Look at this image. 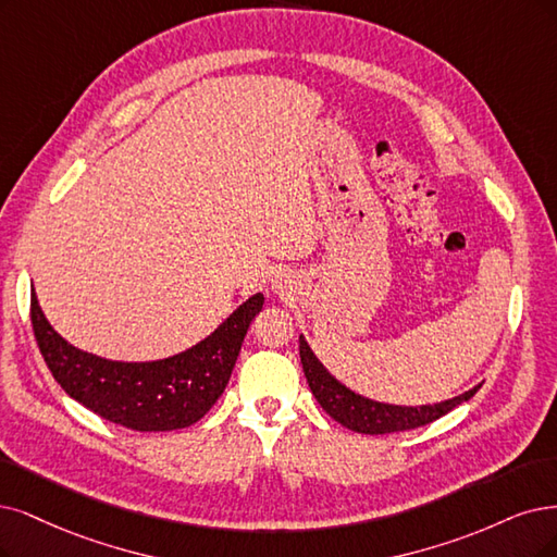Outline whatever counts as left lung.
<instances>
[{"mask_svg": "<svg viewBox=\"0 0 557 557\" xmlns=\"http://www.w3.org/2000/svg\"><path fill=\"white\" fill-rule=\"evenodd\" d=\"M300 362L307 383H310L312 395L321 404L327 416L337 420L342 426L358 431V434H395V431H408L418 429L424 424L436 422L438 418L447 416L451 408H457L461 401H468L472 395L478 393V387L468 389V393L447 399L434 406H393V404H381L374 399L360 397L351 389L344 387L339 381H335L331 374L325 372V367L317 360L312 348L300 337Z\"/></svg>", "mask_w": 557, "mask_h": 557, "instance_id": "obj_1", "label": "left lung"}]
</instances>
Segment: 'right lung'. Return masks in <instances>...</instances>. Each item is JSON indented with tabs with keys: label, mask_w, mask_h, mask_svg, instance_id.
Wrapping results in <instances>:
<instances>
[{
	"label": "right lung",
	"mask_w": 557,
	"mask_h": 557,
	"mask_svg": "<svg viewBox=\"0 0 557 557\" xmlns=\"http://www.w3.org/2000/svg\"><path fill=\"white\" fill-rule=\"evenodd\" d=\"M263 296L245 300L215 333L174 358L114 362L79 351L54 333L32 294V327L54 381L102 420L133 431H174L209 413L224 393Z\"/></svg>",
	"instance_id": "add662e5"
}]
</instances>
